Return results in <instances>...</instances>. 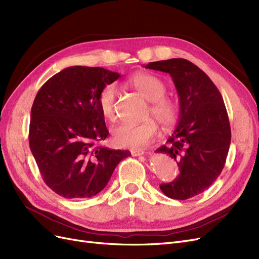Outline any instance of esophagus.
Segmentation results:
<instances>
[{
  "label": "esophagus",
  "instance_id": "1",
  "mask_svg": "<svg viewBox=\"0 0 259 259\" xmlns=\"http://www.w3.org/2000/svg\"><path fill=\"white\" fill-rule=\"evenodd\" d=\"M131 153L133 156H138V155H143L145 153V151L144 150H132Z\"/></svg>",
  "mask_w": 259,
  "mask_h": 259
}]
</instances>
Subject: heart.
<instances>
[{
	"mask_svg": "<svg viewBox=\"0 0 259 259\" xmlns=\"http://www.w3.org/2000/svg\"><path fill=\"white\" fill-rule=\"evenodd\" d=\"M127 84L139 93L145 99L151 103L149 114L160 123L164 128L174 126L178 119V106L169 98H166L167 88L160 77L150 73L139 72L133 74ZM116 90L114 85H107L98 96L100 112L107 120L113 121L116 116L115 110ZM158 132V125L153 120H147L140 124H120L112 128L111 135L115 146L128 149H140L153 139Z\"/></svg>",
	"mask_w": 259,
	"mask_h": 259,
	"instance_id": "heart-1",
	"label": "heart"
}]
</instances>
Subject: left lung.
Listing matches in <instances>:
<instances>
[{"instance_id": "left-lung-1", "label": "left lung", "mask_w": 259, "mask_h": 259, "mask_svg": "<svg viewBox=\"0 0 259 259\" xmlns=\"http://www.w3.org/2000/svg\"><path fill=\"white\" fill-rule=\"evenodd\" d=\"M170 75L178 94V124L166 146L156 152L169 155L179 175L160 189L170 199L187 200L205 191L221 175L231 142L224 99L205 72L184 58L145 66Z\"/></svg>"}]
</instances>
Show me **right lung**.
<instances>
[{"mask_svg": "<svg viewBox=\"0 0 259 259\" xmlns=\"http://www.w3.org/2000/svg\"><path fill=\"white\" fill-rule=\"evenodd\" d=\"M120 77L100 67L73 66L53 75L31 108L29 145L45 184L66 199H86L107 186L127 150L96 146L109 132L98 106Z\"/></svg>", "mask_w": 259, "mask_h": 259, "instance_id": "right-lung-1", "label": "right lung"}]
</instances>
